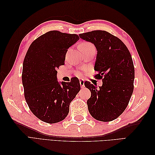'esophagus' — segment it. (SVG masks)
<instances>
[{
    "label": "esophagus",
    "mask_w": 155,
    "mask_h": 155,
    "mask_svg": "<svg viewBox=\"0 0 155 155\" xmlns=\"http://www.w3.org/2000/svg\"><path fill=\"white\" fill-rule=\"evenodd\" d=\"M80 84H81V88L84 87V82L83 80H80Z\"/></svg>",
    "instance_id": "1"
}]
</instances>
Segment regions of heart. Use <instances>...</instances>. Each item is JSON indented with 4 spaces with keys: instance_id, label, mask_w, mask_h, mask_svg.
<instances>
[{
    "instance_id": "b5f03b06",
    "label": "heart",
    "mask_w": 155,
    "mask_h": 155,
    "mask_svg": "<svg viewBox=\"0 0 155 155\" xmlns=\"http://www.w3.org/2000/svg\"><path fill=\"white\" fill-rule=\"evenodd\" d=\"M93 47H94L93 45L91 43V42H83V43H81L80 45V49H81V51H86V50H87V49L92 48ZM77 74L78 76H81V72H78Z\"/></svg>"
}]
</instances>
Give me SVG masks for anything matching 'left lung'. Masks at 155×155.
I'll return each instance as SVG.
<instances>
[{
  "mask_svg": "<svg viewBox=\"0 0 155 155\" xmlns=\"http://www.w3.org/2000/svg\"><path fill=\"white\" fill-rule=\"evenodd\" d=\"M79 37L96 47L95 77L103 78L99 88L84 83L91 93L87 101L88 111L98 120H113L126 109L134 89V68L130 52L119 38L105 31L85 32Z\"/></svg>",
  "mask_w": 155,
  "mask_h": 155,
  "instance_id": "1",
  "label": "left lung"
}]
</instances>
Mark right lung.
<instances>
[{"label": "right lung", "mask_w": 155, "mask_h": 155, "mask_svg": "<svg viewBox=\"0 0 155 155\" xmlns=\"http://www.w3.org/2000/svg\"><path fill=\"white\" fill-rule=\"evenodd\" d=\"M78 40L77 35L51 31L32 42L26 54L22 74L25 98L32 113L45 123L64 120L81 89L77 78L58 83L56 71L64 64L68 48Z\"/></svg>", "instance_id": "right-lung-1"}]
</instances>
